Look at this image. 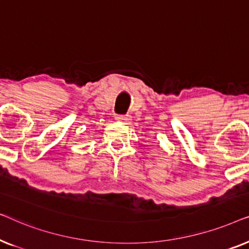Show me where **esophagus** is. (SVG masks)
<instances>
[{
    "label": "esophagus",
    "instance_id": "34e87169",
    "mask_svg": "<svg viewBox=\"0 0 249 249\" xmlns=\"http://www.w3.org/2000/svg\"><path fill=\"white\" fill-rule=\"evenodd\" d=\"M117 120L124 124H129L131 122V119L129 115H121V117H117Z\"/></svg>",
    "mask_w": 249,
    "mask_h": 249
}]
</instances>
